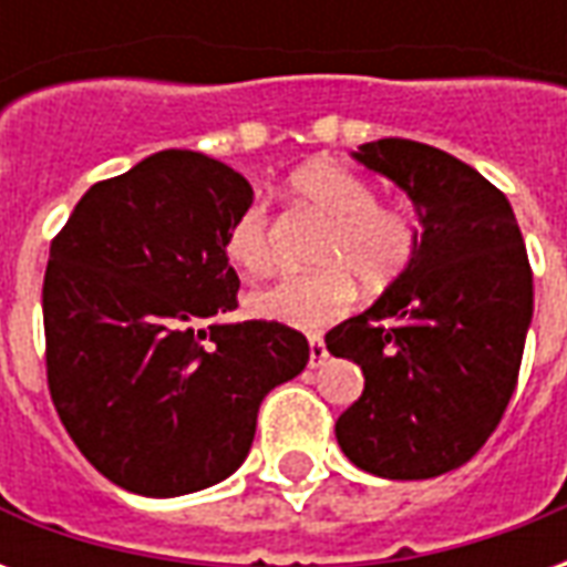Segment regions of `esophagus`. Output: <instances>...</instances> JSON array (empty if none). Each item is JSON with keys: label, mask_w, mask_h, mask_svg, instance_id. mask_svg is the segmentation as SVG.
I'll use <instances>...</instances> for the list:
<instances>
[{"label": "esophagus", "mask_w": 567, "mask_h": 567, "mask_svg": "<svg viewBox=\"0 0 567 567\" xmlns=\"http://www.w3.org/2000/svg\"><path fill=\"white\" fill-rule=\"evenodd\" d=\"M324 358H328V349H324L321 333H309V368H321Z\"/></svg>", "instance_id": "esophagus-1"}]
</instances>
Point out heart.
Returning <instances> with one entry per match:
<instances>
[{
  "label": "heart",
  "instance_id": "b5f03b06",
  "mask_svg": "<svg viewBox=\"0 0 567 567\" xmlns=\"http://www.w3.org/2000/svg\"><path fill=\"white\" fill-rule=\"evenodd\" d=\"M288 190L324 218L312 246V260L321 267L288 272L255 288L248 295V309L258 319L291 328H321L352 307L355 279L380 291L401 279L416 260V221L398 206L377 203V187L343 163H307L288 178ZM224 251L246 272L270 270L276 251L264 203H248L236 212L224 234Z\"/></svg>",
  "mask_w": 567,
  "mask_h": 567
}]
</instances>
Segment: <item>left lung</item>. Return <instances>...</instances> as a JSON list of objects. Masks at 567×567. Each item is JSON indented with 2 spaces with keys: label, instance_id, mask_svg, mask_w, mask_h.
I'll return each mask as SVG.
<instances>
[{
  "label": "left lung",
  "instance_id": "obj_1",
  "mask_svg": "<svg viewBox=\"0 0 567 567\" xmlns=\"http://www.w3.org/2000/svg\"><path fill=\"white\" fill-rule=\"evenodd\" d=\"M413 197L416 260L355 319L328 331L364 392L337 419V443L368 474L431 480L471 462L519 380L532 267L511 203L458 157L413 140L355 154Z\"/></svg>",
  "mask_w": 567,
  "mask_h": 567
}]
</instances>
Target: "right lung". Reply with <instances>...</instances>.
<instances>
[{
	"label": "right lung",
	"mask_w": 567,
	"mask_h": 567,
	"mask_svg": "<svg viewBox=\"0 0 567 567\" xmlns=\"http://www.w3.org/2000/svg\"><path fill=\"white\" fill-rule=\"evenodd\" d=\"M251 185L197 151H157L79 199L44 270L56 416L115 486L175 498L246 462L258 406L309 361L279 321L218 324L239 276L224 234Z\"/></svg>",
	"instance_id": "right-lung-1"
}]
</instances>
